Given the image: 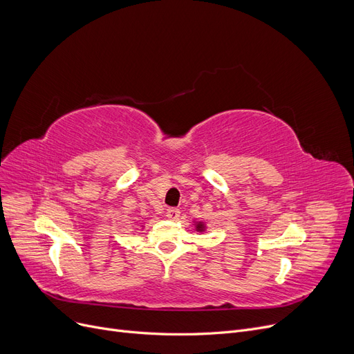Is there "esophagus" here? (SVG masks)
Segmentation results:
<instances>
[{
	"instance_id": "esophagus-1",
	"label": "esophagus",
	"mask_w": 354,
	"mask_h": 354,
	"mask_svg": "<svg viewBox=\"0 0 354 354\" xmlns=\"http://www.w3.org/2000/svg\"><path fill=\"white\" fill-rule=\"evenodd\" d=\"M165 214H167L168 218H170V221L176 222V221H178V217H180V210L178 209H167Z\"/></svg>"
}]
</instances>
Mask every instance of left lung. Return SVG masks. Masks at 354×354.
I'll return each instance as SVG.
<instances>
[{"instance_id":"left-lung-1","label":"left lung","mask_w":354,"mask_h":354,"mask_svg":"<svg viewBox=\"0 0 354 354\" xmlns=\"http://www.w3.org/2000/svg\"><path fill=\"white\" fill-rule=\"evenodd\" d=\"M193 223H194V230L198 233H205L207 230V225L205 221H197V222L194 221Z\"/></svg>"}]
</instances>
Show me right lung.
Segmentation results:
<instances>
[{
  "label": "right lung",
  "instance_id": "add662e5",
  "mask_svg": "<svg viewBox=\"0 0 354 354\" xmlns=\"http://www.w3.org/2000/svg\"><path fill=\"white\" fill-rule=\"evenodd\" d=\"M141 227H144V226H141Z\"/></svg>",
  "mask_w": 354,
  "mask_h": 354
}]
</instances>
